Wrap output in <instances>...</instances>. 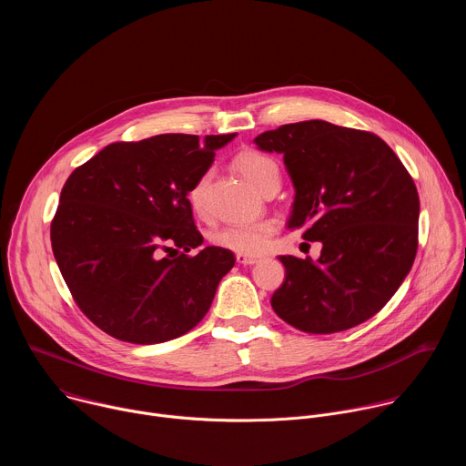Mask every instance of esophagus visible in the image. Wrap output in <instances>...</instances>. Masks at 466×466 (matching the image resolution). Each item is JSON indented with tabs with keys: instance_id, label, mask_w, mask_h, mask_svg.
<instances>
[{
	"instance_id": "1",
	"label": "esophagus",
	"mask_w": 466,
	"mask_h": 466,
	"mask_svg": "<svg viewBox=\"0 0 466 466\" xmlns=\"http://www.w3.org/2000/svg\"><path fill=\"white\" fill-rule=\"evenodd\" d=\"M236 259H238V263H241V265H254V263H258L261 258L256 256V254H236Z\"/></svg>"
}]
</instances>
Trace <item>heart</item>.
I'll return each instance as SVG.
<instances>
[{
  "mask_svg": "<svg viewBox=\"0 0 466 466\" xmlns=\"http://www.w3.org/2000/svg\"><path fill=\"white\" fill-rule=\"evenodd\" d=\"M236 167L239 173L258 189L263 191L271 182H280V171L273 158L258 151H243L236 157ZM210 173L198 177L187 191V201L193 212L203 214L207 205V187ZM277 232V221L263 218L243 223H228L212 232V241L223 248H230L239 254H256L269 247L273 234Z\"/></svg>",
  "mask_w": 466,
  "mask_h": 466,
  "instance_id": "heart-1",
  "label": "heart"
}]
</instances>
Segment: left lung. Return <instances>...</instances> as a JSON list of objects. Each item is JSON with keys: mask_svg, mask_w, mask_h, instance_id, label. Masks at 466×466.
<instances>
[{"mask_svg": "<svg viewBox=\"0 0 466 466\" xmlns=\"http://www.w3.org/2000/svg\"><path fill=\"white\" fill-rule=\"evenodd\" d=\"M284 155L295 186L289 228L320 241V258L280 256L286 280L275 313L308 334H336L376 315L400 288L419 247L417 186L372 132L322 119L254 138Z\"/></svg>", "mask_w": 466, "mask_h": 466, "instance_id": "8db88e82", "label": "left lung"}]
</instances>
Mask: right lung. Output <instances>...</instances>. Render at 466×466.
<instances>
[{
  "instance_id": "add662e5",
  "label": "right lung",
  "mask_w": 466,
  "mask_h": 466,
  "mask_svg": "<svg viewBox=\"0 0 466 466\" xmlns=\"http://www.w3.org/2000/svg\"><path fill=\"white\" fill-rule=\"evenodd\" d=\"M234 137L116 142L66 180L51 221L53 254L81 311L108 336L164 343L210 309L236 258L223 247L187 254L203 245L187 191Z\"/></svg>"
}]
</instances>
